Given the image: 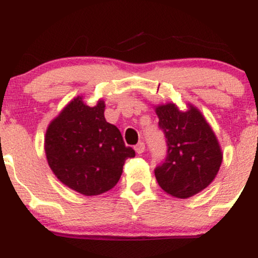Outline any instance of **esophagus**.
I'll return each mask as SVG.
<instances>
[{
  "mask_svg": "<svg viewBox=\"0 0 258 258\" xmlns=\"http://www.w3.org/2000/svg\"><path fill=\"white\" fill-rule=\"evenodd\" d=\"M135 150L137 154H143L144 150H146V144H144L143 142H139L137 146L135 147Z\"/></svg>",
  "mask_w": 258,
  "mask_h": 258,
  "instance_id": "34e87169",
  "label": "esophagus"
}]
</instances>
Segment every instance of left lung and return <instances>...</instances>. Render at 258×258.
Returning <instances> with one entry per match:
<instances>
[{"label": "left lung", "instance_id": "left-lung-1", "mask_svg": "<svg viewBox=\"0 0 258 258\" xmlns=\"http://www.w3.org/2000/svg\"><path fill=\"white\" fill-rule=\"evenodd\" d=\"M155 111L167 144L166 158L154 170L156 180L174 198L193 197L205 189L220 170L223 154L217 138L193 105L179 111L168 103L156 106Z\"/></svg>", "mask_w": 258, "mask_h": 258}]
</instances>
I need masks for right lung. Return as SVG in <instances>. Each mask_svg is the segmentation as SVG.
Instances as JSON below:
<instances>
[{
  "label": "right lung",
  "mask_w": 258,
  "mask_h": 258,
  "mask_svg": "<svg viewBox=\"0 0 258 258\" xmlns=\"http://www.w3.org/2000/svg\"><path fill=\"white\" fill-rule=\"evenodd\" d=\"M105 104H84L78 97L49 123L44 152L49 167L63 184L92 197L119 182L126 159L135 158L116 126L106 122Z\"/></svg>",
  "instance_id": "add662e5"
}]
</instances>
